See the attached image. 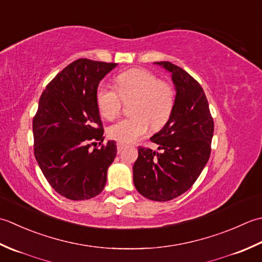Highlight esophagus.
<instances>
[{"label":"esophagus","instance_id":"esophagus-1","mask_svg":"<svg viewBox=\"0 0 262 262\" xmlns=\"http://www.w3.org/2000/svg\"><path fill=\"white\" fill-rule=\"evenodd\" d=\"M123 145H122V143H117V152H121L122 150H123Z\"/></svg>","mask_w":262,"mask_h":262}]
</instances>
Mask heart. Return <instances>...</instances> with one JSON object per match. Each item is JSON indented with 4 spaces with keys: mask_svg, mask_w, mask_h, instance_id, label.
<instances>
[{
    "mask_svg": "<svg viewBox=\"0 0 262 262\" xmlns=\"http://www.w3.org/2000/svg\"><path fill=\"white\" fill-rule=\"evenodd\" d=\"M132 101V116L116 122L107 130L110 138L131 143L145 136L149 126L159 130L173 114L176 101L174 86L146 69H131L115 78V89L100 83L96 89V104L106 120L119 116L123 101Z\"/></svg>",
    "mask_w": 262,
    "mask_h": 262,
    "instance_id": "b5f03b06",
    "label": "heart"
}]
</instances>
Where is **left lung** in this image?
Instances as JSON below:
<instances>
[{
  "mask_svg": "<svg viewBox=\"0 0 262 262\" xmlns=\"http://www.w3.org/2000/svg\"><path fill=\"white\" fill-rule=\"evenodd\" d=\"M172 73L176 89L173 114L150 140L162 152L138 148L133 183L140 194L168 201L188 191L209 159L213 119L204 89L190 74L170 62H156Z\"/></svg>",
  "mask_w": 262,
  "mask_h": 262,
  "instance_id": "left-lung-1",
  "label": "left lung"
}]
</instances>
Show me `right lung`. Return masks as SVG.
Returning <instances> with one entry per match:
<instances>
[{
	"label": "right lung",
	"instance_id": "right-lung-1",
	"mask_svg": "<svg viewBox=\"0 0 262 262\" xmlns=\"http://www.w3.org/2000/svg\"><path fill=\"white\" fill-rule=\"evenodd\" d=\"M115 67L79 58L56 74L39 98L33 120L34 154L52 188L68 199L98 195L116 156L113 140L103 143L104 127L96 104L99 81Z\"/></svg>",
	"mask_w": 262,
	"mask_h": 262
}]
</instances>
